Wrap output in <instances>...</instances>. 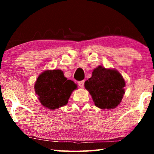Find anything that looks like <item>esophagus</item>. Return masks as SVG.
Masks as SVG:
<instances>
[{"instance_id": "esophagus-1", "label": "esophagus", "mask_w": 154, "mask_h": 154, "mask_svg": "<svg viewBox=\"0 0 154 154\" xmlns=\"http://www.w3.org/2000/svg\"><path fill=\"white\" fill-rule=\"evenodd\" d=\"M84 80L80 81V82H78V85H79L81 88H83V85H84Z\"/></svg>"}]
</instances>
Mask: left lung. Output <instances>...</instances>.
<instances>
[{
    "mask_svg": "<svg viewBox=\"0 0 154 154\" xmlns=\"http://www.w3.org/2000/svg\"><path fill=\"white\" fill-rule=\"evenodd\" d=\"M125 85L123 77L117 70L102 66L94 69L92 77L85 82L94 105L101 109L117 107L124 96Z\"/></svg>",
    "mask_w": 154,
    "mask_h": 154,
    "instance_id": "1",
    "label": "left lung"
}]
</instances>
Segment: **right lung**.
Returning <instances> with one entry per match:
<instances>
[{"instance_id":"obj_1","label":"right lung","mask_w":154,"mask_h":154,"mask_svg":"<svg viewBox=\"0 0 154 154\" xmlns=\"http://www.w3.org/2000/svg\"><path fill=\"white\" fill-rule=\"evenodd\" d=\"M77 85L64 76L61 70H47L38 77L35 90L41 105L51 110L66 105Z\"/></svg>"}]
</instances>
